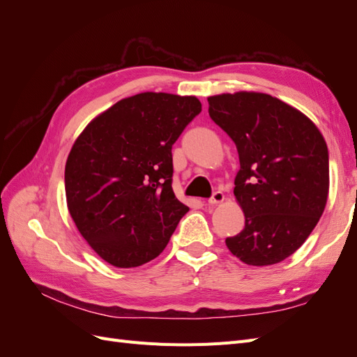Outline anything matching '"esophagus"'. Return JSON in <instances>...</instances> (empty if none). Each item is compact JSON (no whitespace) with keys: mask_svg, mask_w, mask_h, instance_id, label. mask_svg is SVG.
<instances>
[{"mask_svg":"<svg viewBox=\"0 0 357 357\" xmlns=\"http://www.w3.org/2000/svg\"><path fill=\"white\" fill-rule=\"evenodd\" d=\"M223 199H225L223 193H222L220 190H215V192H213L211 198L208 199V204H219V202H222Z\"/></svg>","mask_w":357,"mask_h":357,"instance_id":"obj_1","label":"esophagus"}]
</instances>
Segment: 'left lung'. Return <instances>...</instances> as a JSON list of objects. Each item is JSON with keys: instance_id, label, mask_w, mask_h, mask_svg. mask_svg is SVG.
Listing matches in <instances>:
<instances>
[{"instance_id": "left-lung-1", "label": "left lung", "mask_w": 357, "mask_h": 357, "mask_svg": "<svg viewBox=\"0 0 357 357\" xmlns=\"http://www.w3.org/2000/svg\"><path fill=\"white\" fill-rule=\"evenodd\" d=\"M208 105L211 121L240 156L234 195L245 226L226 245L247 265L282 262L304 244L325 210V139L307 116L271 95L223 93L210 96Z\"/></svg>"}]
</instances>
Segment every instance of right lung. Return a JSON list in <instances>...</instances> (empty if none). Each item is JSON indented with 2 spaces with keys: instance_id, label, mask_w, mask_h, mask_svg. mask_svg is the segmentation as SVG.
I'll return each instance as SVG.
<instances>
[{
  "instance_id": "right-lung-1",
  "label": "right lung",
  "mask_w": 357,
  "mask_h": 357,
  "mask_svg": "<svg viewBox=\"0 0 357 357\" xmlns=\"http://www.w3.org/2000/svg\"><path fill=\"white\" fill-rule=\"evenodd\" d=\"M201 113L195 96L144 92L86 126L66 165L71 218L93 250L117 268L147 264L189 211L172 192V144Z\"/></svg>"
}]
</instances>
